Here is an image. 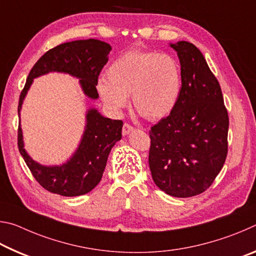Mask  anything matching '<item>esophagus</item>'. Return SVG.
Listing matches in <instances>:
<instances>
[{
	"label": "esophagus",
	"mask_w": 256,
	"mask_h": 256,
	"mask_svg": "<svg viewBox=\"0 0 256 256\" xmlns=\"http://www.w3.org/2000/svg\"><path fill=\"white\" fill-rule=\"evenodd\" d=\"M131 131H133V126H132V125L128 124V123H124L123 128H122L123 136H126V134H128Z\"/></svg>",
	"instance_id": "34e87169"
}]
</instances>
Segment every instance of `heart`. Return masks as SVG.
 <instances>
[{"label":"heart","mask_w":256,"mask_h":256,"mask_svg":"<svg viewBox=\"0 0 256 256\" xmlns=\"http://www.w3.org/2000/svg\"><path fill=\"white\" fill-rule=\"evenodd\" d=\"M97 90L104 102L120 112L131 94L132 105L148 120L166 118L178 102L182 76L174 56L154 50H130L107 68Z\"/></svg>","instance_id":"heart-1"}]
</instances>
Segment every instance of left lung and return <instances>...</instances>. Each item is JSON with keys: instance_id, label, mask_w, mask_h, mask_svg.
I'll return each instance as SVG.
<instances>
[{"instance_id": "obj_1", "label": "left lung", "mask_w": 256, "mask_h": 256, "mask_svg": "<svg viewBox=\"0 0 256 256\" xmlns=\"http://www.w3.org/2000/svg\"><path fill=\"white\" fill-rule=\"evenodd\" d=\"M180 62L178 102L151 126L149 167L164 193L190 198L210 188L228 154L229 118L222 88L196 45H170Z\"/></svg>"}]
</instances>
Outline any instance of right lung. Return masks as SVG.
<instances>
[{"label":"right lung","instance_id":"1","mask_svg":"<svg viewBox=\"0 0 256 256\" xmlns=\"http://www.w3.org/2000/svg\"><path fill=\"white\" fill-rule=\"evenodd\" d=\"M110 45L98 40H84L64 42L42 56L30 70L19 97L18 114L22 100L34 78L52 71L70 73L79 78L86 96L96 99V86L102 68L108 62ZM123 122L102 116L96 110H89L86 125L79 148L73 157L62 166L45 167L34 162L24 149L22 132L18 128V148L42 188L63 196H78L94 188L105 170L108 154L122 138Z\"/></svg>","mask_w":256,"mask_h":256}]
</instances>
